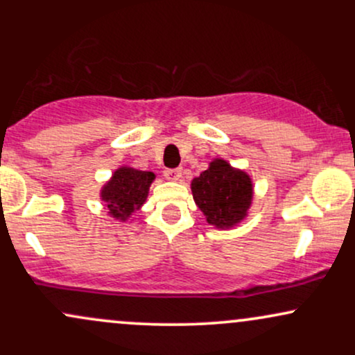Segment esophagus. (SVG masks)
<instances>
[{"label": "esophagus", "instance_id": "1", "mask_svg": "<svg viewBox=\"0 0 355 355\" xmlns=\"http://www.w3.org/2000/svg\"><path fill=\"white\" fill-rule=\"evenodd\" d=\"M164 173L168 180L177 182V180H180V177H182V168H166Z\"/></svg>", "mask_w": 355, "mask_h": 355}]
</instances>
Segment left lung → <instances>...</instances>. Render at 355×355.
Wrapping results in <instances>:
<instances>
[{
    "instance_id": "1",
    "label": "left lung",
    "mask_w": 355,
    "mask_h": 355,
    "mask_svg": "<svg viewBox=\"0 0 355 355\" xmlns=\"http://www.w3.org/2000/svg\"><path fill=\"white\" fill-rule=\"evenodd\" d=\"M252 180L242 170L215 158L200 177L191 180V193L207 222L217 229H230L245 218L252 203Z\"/></svg>"
}]
</instances>
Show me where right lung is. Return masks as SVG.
<instances>
[{"instance_id": "add662e5", "label": "right lung", "mask_w": 355, "mask_h": 355, "mask_svg": "<svg viewBox=\"0 0 355 355\" xmlns=\"http://www.w3.org/2000/svg\"><path fill=\"white\" fill-rule=\"evenodd\" d=\"M153 180L152 172H141L130 166L118 168L112 180L101 189V200L107 202L108 214L120 220L128 218L145 203Z\"/></svg>"}]
</instances>
